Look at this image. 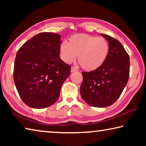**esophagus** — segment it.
Returning <instances> with one entry per match:
<instances>
[{"label":"esophagus","mask_w":146,"mask_h":146,"mask_svg":"<svg viewBox=\"0 0 146 146\" xmlns=\"http://www.w3.org/2000/svg\"><path fill=\"white\" fill-rule=\"evenodd\" d=\"M77 71V70H76V69L75 68L71 67V73L75 72V71Z\"/></svg>","instance_id":"esophagus-1"}]
</instances>
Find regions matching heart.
<instances>
[{
  "instance_id": "heart-1",
  "label": "heart",
  "mask_w": 146,
  "mask_h": 146,
  "mask_svg": "<svg viewBox=\"0 0 146 146\" xmlns=\"http://www.w3.org/2000/svg\"><path fill=\"white\" fill-rule=\"evenodd\" d=\"M60 51L65 62H72L78 55L81 68L92 71L98 70L104 64L110 52V46L104 37L76 34L69 38L68 43L60 44Z\"/></svg>"
}]
</instances>
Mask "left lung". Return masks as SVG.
Wrapping results in <instances>:
<instances>
[{
	"label": "left lung",
	"mask_w": 146,
	"mask_h": 146,
	"mask_svg": "<svg viewBox=\"0 0 146 146\" xmlns=\"http://www.w3.org/2000/svg\"><path fill=\"white\" fill-rule=\"evenodd\" d=\"M109 42L110 52L100 68L82 72L80 86L82 99L89 105L105 108L115 103L127 85L129 76V56L119 41L100 34Z\"/></svg>",
	"instance_id": "obj_1"
}]
</instances>
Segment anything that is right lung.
Returning a JSON list of instances; mask_svg holds the SVG:
<instances>
[{"label":"right lung","mask_w":146,"mask_h":146,"mask_svg":"<svg viewBox=\"0 0 146 146\" xmlns=\"http://www.w3.org/2000/svg\"><path fill=\"white\" fill-rule=\"evenodd\" d=\"M60 35L44 32L34 36L17 53L13 79L17 90L29 107L43 109L58 99L70 75L71 66L60 58Z\"/></svg>","instance_id":"right-lung-1"}]
</instances>
